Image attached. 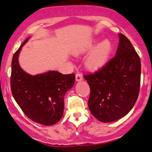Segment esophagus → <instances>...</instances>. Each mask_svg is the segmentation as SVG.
<instances>
[{
	"mask_svg": "<svg viewBox=\"0 0 152 152\" xmlns=\"http://www.w3.org/2000/svg\"><path fill=\"white\" fill-rule=\"evenodd\" d=\"M75 78H76V81H77V82L83 80V76H82L80 74H79V73L76 74Z\"/></svg>",
	"mask_w": 152,
	"mask_h": 152,
	"instance_id": "1",
	"label": "esophagus"
}]
</instances>
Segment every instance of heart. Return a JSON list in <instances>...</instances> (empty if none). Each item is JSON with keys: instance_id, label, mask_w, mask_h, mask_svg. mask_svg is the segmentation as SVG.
<instances>
[{"instance_id": "obj_1", "label": "heart", "mask_w": 152, "mask_h": 152, "mask_svg": "<svg viewBox=\"0 0 152 152\" xmlns=\"http://www.w3.org/2000/svg\"><path fill=\"white\" fill-rule=\"evenodd\" d=\"M97 41L90 43L86 47L87 50H92L85 59V65L91 70H98L106 65L113 52V44L108 39L102 41L94 46Z\"/></svg>"}]
</instances>
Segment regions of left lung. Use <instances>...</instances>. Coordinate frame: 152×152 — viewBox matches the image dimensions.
Masks as SVG:
<instances>
[{"label":"left lung","mask_w":152,"mask_h":152,"mask_svg":"<svg viewBox=\"0 0 152 152\" xmlns=\"http://www.w3.org/2000/svg\"><path fill=\"white\" fill-rule=\"evenodd\" d=\"M118 36L115 57L102 69L84 76L90 88V112L104 123L115 121L129 113L140 90V58L129 39L122 34Z\"/></svg>","instance_id":"obj_1"}]
</instances>
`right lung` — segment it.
<instances>
[{"label":"right lung","instance_id":"1","mask_svg":"<svg viewBox=\"0 0 152 152\" xmlns=\"http://www.w3.org/2000/svg\"><path fill=\"white\" fill-rule=\"evenodd\" d=\"M28 37L13 54L11 62L12 95L28 118L44 126L59 121L64 111V97L75 84V74L63 75L49 71L36 75L24 72L18 63V55Z\"/></svg>","mask_w":152,"mask_h":152}]
</instances>
